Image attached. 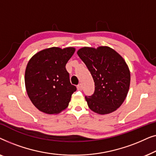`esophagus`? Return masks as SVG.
<instances>
[{
  "label": "esophagus",
  "instance_id": "1",
  "mask_svg": "<svg viewBox=\"0 0 156 156\" xmlns=\"http://www.w3.org/2000/svg\"><path fill=\"white\" fill-rule=\"evenodd\" d=\"M76 88H77V90L82 91V84H79L77 85V87H76Z\"/></svg>",
  "mask_w": 156,
  "mask_h": 156
}]
</instances>
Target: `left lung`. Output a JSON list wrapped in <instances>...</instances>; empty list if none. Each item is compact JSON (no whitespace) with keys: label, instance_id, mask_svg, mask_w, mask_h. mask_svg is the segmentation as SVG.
<instances>
[{"label":"left lung","instance_id":"1","mask_svg":"<svg viewBox=\"0 0 156 156\" xmlns=\"http://www.w3.org/2000/svg\"><path fill=\"white\" fill-rule=\"evenodd\" d=\"M92 76L94 93L85 97L89 108L104 115L120 107L129 92L131 74L124 59L112 48L84 47L77 51Z\"/></svg>","mask_w":156,"mask_h":156}]
</instances>
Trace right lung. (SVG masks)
Wrapping results in <instances>:
<instances>
[{
    "instance_id": "right-lung-1",
    "label": "right lung",
    "mask_w": 156,
    "mask_h": 156,
    "mask_svg": "<svg viewBox=\"0 0 156 156\" xmlns=\"http://www.w3.org/2000/svg\"><path fill=\"white\" fill-rule=\"evenodd\" d=\"M75 48H50L34 55L25 73L27 94L40 112L57 114L67 108L72 94L76 90L71 84L66 64Z\"/></svg>"
}]
</instances>
